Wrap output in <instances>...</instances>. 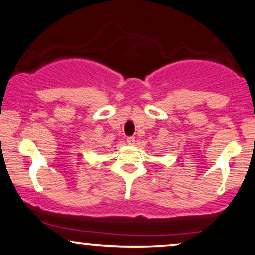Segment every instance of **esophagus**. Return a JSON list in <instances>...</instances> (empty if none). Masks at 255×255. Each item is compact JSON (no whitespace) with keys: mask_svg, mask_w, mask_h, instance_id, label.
<instances>
[{"mask_svg":"<svg viewBox=\"0 0 255 255\" xmlns=\"http://www.w3.org/2000/svg\"><path fill=\"white\" fill-rule=\"evenodd\" d=\"M127 144L128 145H134L135 144V138L134 137H128L127 138Z\"/></svg>","mask_w":255,"mask_h":255,"instance_id":"esophagus-1","label":"esophagus"}]
</instances>
